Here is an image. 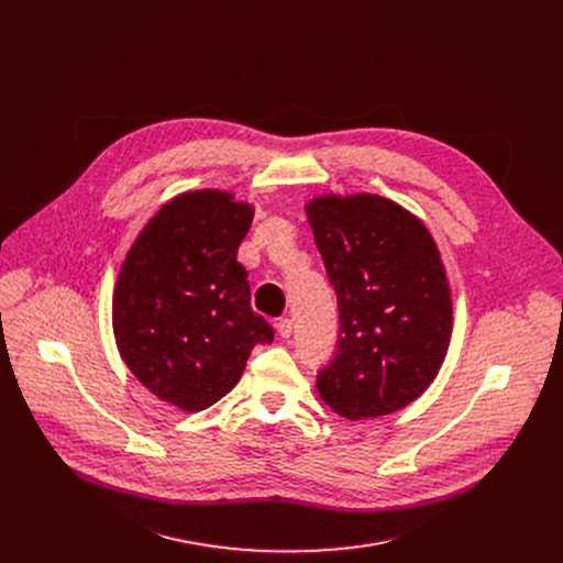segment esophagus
<instances>
[{
	"label": "esophagus",
	"instance_id": "obj_1",
	"mask_svg": "<svg viewBox=\"0 0 563 563\" xmlns=\"http://www.w3.org/2000/svg\"><path fill=\"white\" fill-rule=\"evenodd\" d=\"M276 332H278V336H280V339H289V336H291V332H294L291 318H280L278 323H276Z\"/></svg>",
	"mask_w": 563,
	"mask_h": 563
}]
</instances>
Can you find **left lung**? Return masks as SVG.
Returning a JSON list of instances; mask_svg holds the SVG:
<instances>
[{
    "label": "left lung",
    "mask_w": 563,
    "mask_h": 563,
    "mask_svg": "<svg viewBox=\"0 0 563 563\" xmlns=\"http://www.w3.org/2000/svg\"><path fill=\"white\" fill-rule=\"evenodd\" d=\"M305 211L341 313L336 356L316 378L320 398L350 421L410 406L437 378L452 336L432 233L376 194L318 196Z\"/></svg>",
    "instance_id": "8db88e82"
}]
</instances>
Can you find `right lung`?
<instances>
[{"label": "right lung", "mask_w": 563, "mask_h": 563, "mask_svg": "<svg viewBox=\"0 0 563 563\" xmlns=\"http://www.w3.org/2000/svg\"><path fill=\"white\" fill-rule=\"evenodd\" d=\"M254 207L218 189L169 200L131 245L113 291L122 361L159 400L200 412L233 389L254 345L272 343L235 261Z\"/></svg>", "instance_id": "right-lung-1"}]
</instances>
